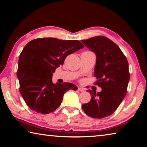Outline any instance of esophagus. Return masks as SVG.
Wrapping results in <instances>:
<instances>
[{
  "mask_svg": "<svg viewBox=\"0 0 147 147\" xmlns=\"http://www.w3.org/2000/svg\"><path fill=\"white\" fill-rule=\"evenodd\" d=\"M78 90L80 92H82L84 91V89L83 88H80L79 87V88H78Z\"/></svg>",
  "mask_w": 147,
  "mask_h": 147,
  "instance_id": "obj_1",
  "label": "esophagus"
}]
</instances>
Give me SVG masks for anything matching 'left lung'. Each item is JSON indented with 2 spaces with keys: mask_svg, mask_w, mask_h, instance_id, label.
<instances>
[{
  "mask_svg": "<svg viewBox=\"0 0 147 147\" xmlns=\"http://www.w3.org/2000/svg\"><path fill=\"white\" fill-rule=\"evenodd\" d=\"M87 48L96 54L94 76L102 91L88 90L91 100L82 106L87 115L102 119L115 112L126 96L130 73L128 63L120 48L110 39L96 36L82 40Z\"/></svg>",
  "mask_w": 147,
  "mask_h": 147,
  "instance_id": "left-lung-1",
  "label": "left lung"
}]
</instances>
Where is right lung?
<instances>
[{
  "label": "right lung",
  "mask_w": 147,
  "mask_h": 147,
  "mask_svg": "<svg viewBox=\"0 0 147 147\" xmlns=\"http://www.w3.org/2000/svg\"><path fill=\"white\" fill-rule=\"evenodd\" d=\"M84 47L78 40L53 38L34 39L24 47L17 76L20 93L32 110L42 114L53 112L61 104L67 91L77 90L71 83L53 84L52 77L67 56Z\"/></svg>",
  "instance_id": "obj_1"
}]
</instances>
